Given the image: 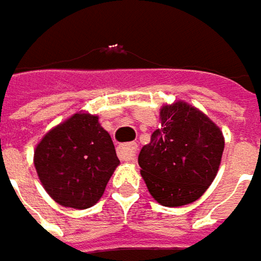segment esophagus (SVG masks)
Listing matches in <instances>:
<instances>
[{
  "label": "esophagus",
  "mask_w": 261,
  "mask_h": 261,
  "mask_svg": "<svg viewBox=\"0 0 261 261\" xmlns=\"http://www.w3.org/2000/svg\"><path fill=\"white\" fill-rule=\"evenodd\" d=\"M136 152H137V145H136V143H125V145L119 146V149H118L119 159L124 160V162L134 160Z\"/></svg>",
  "instance_id": "34e87169"
}]
</instances>
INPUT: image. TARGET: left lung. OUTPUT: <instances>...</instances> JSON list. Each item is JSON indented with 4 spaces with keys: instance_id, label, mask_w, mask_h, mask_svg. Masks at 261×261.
<instances>
[{
    "instance_id": "obj_1",
    "label": "left lung",
    "mask_w": 261,
    "mask_h": 261,
    "mask_svg": "<svg viewBox=\"0 0 261 261\" xmlns=\"http://www.w3.org/2000/svg\"><path fill=\"white\" fill-rule=\"evenodd\" d=\"M160 124L140 149V174L159 204L187 205L215 180L225 146L224 134L207 115L184 101L163 106Z\"/></svg>"
}]
</instances>
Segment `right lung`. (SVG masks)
Masks as SVG:
<instances>
[{
    "mask_svg": "<svg viewBox=\"0 0 261 261\" xmlns=\"http://www.w3.org/2000/svg\"><path fill=\"white\" fill-rule=\"evenodd\" d=\"M119 165L110 134L98 116L79 112L48 131L34 149V166L46 193L60 205H95Z\"/></svg>",
    "mask_w": 261,
    "mask_h": 261,
    "instance_id": "obj_1",
    "label": "right lung"
}]
</instances>
